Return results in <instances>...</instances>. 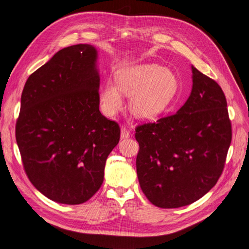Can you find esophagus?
<instances>
[{"label":"esophagus","mask_w":249,"mask_h":249,"mask_svg":"<svg viewBox=\"0 0 249 249\" xmlns=\"http://www.w3.org/2000/svg\"><path fill=\"white\" fill-rule=\"evenodd\" d=\"M120 137H121V139H124V138L130 137V131H129L128 129H126L125 126H123V128H121Z\"/></svg>","instance_id":"1"}]
</instances>
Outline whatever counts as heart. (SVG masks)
Listing matches in <instances>:
<instances>
[{"mask_svg": "<svg viewBox=\"0 0 249 249\" xmlns=\"http://www.w3.org/2000/svg\"><path fill=\"white\" fill-rule=\"evenodd\" d=\"M116 87L107 82L100 90L104 111L113 115L124 106L123 95H131L130 107L137 117L154 118L170 106L178 92V79L157 64L130 66L117 71ZM121 91L119 92V90Z\"/></svg>", "mask_w": 249, "mask_h": 249, "instance_id": "obj_1", "label": "heart"}]
</instances>
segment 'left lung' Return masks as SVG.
I'll use <instances>...</instances> for the list:
<instances>
[{
  "label": "left lung",
  "instance_id": "obj_1",
  "mask_svg": "<svg viewBox=\"0 0 249 249\" xmlns=\"http://www.w3.org/2000/svg\"><path fill=\"white\" fill-rule=\"evenodd\" d=\"M192 74L191 94L177 113L135 128L139 185L160 208H178L204 196L219 180L231 142L223 89L195 66Z\"/></svg>",
  "mask_w": 249,
  "mask_h": 249
}]
</instances>
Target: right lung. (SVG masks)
Segmentation results:
<instances>
[{"instance_id": "add662e5", "label": "right lung", "mask_w": 249, "mask_h": 249, "mask_svg": "<svg viewBox=\"0 0 249 249\" xmlns=\"http://www.w3.org/2000/svg\"><path fill=\"white\" fill-rule=\"evenodd\" d=\"M97 51L65 47L34 71L21 96L16 139L28 179L52 201L78 205L99 190L120 138L99 111Z\"/></svg>"}]
</instances>
